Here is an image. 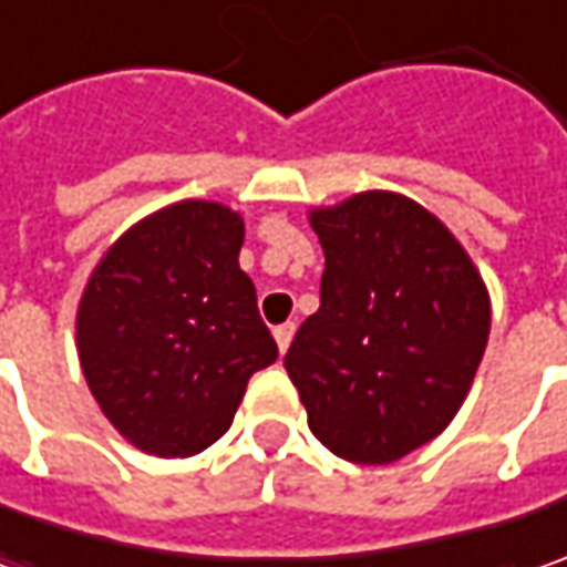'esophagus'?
Listing matches in <instances>:
<instances>
[{
    "mask_svg": "<svg viewBox=\"0 0 567 567\" xmlns=\"http://www.w3.org/2000/svg\"><path fill=\"white\" fill-rule=\"evenodd\" d=\"M293 334H296L293 321H287V324H277V328H274V340H277L280 353H287V350H290V343H293Z\"/></svg>",
    "mask_w": 567,
    "mask_h": 567,
    "instance_id": "esophagus-1",
    "label": "esophagus"
}]
</instances>
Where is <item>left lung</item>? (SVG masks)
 I'll use <instances>...</instances> for the list:
<instances>
[{"mask_svg": "<svg viewBox=\"0 0 567 567\" xmlns=\"http://www.w3.org/2000/svg\"><path fill=\"white\" fill-rule=\"evenodd\" d=\"M321 306L284 357L309 429L353 464L432 442L467 398L489 340V293L470 255L416 202L362 192L312 214Z\"/></svg>", "mask_w": 567, "mask_h": 567, "instance_id": "left-lung-1", "label": "left lung"}]
</instances>
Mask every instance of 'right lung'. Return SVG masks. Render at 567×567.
Returning <instances> with one entry per match:
<instances>
[{
	"label": "right lung",
	"mask_w": 567,
	"mask_h": 567,
	"mask_svg": "<svg viewBox=\"0 0 567 567\" xmlns=\"http://www.w3.org/2000/svg\"><path fill=\"white\" fill-rule=\"evenodd\" d=\"M239 249V214L179 202L128 229L81 296L87 388L147 454L192 457L214 445L251 375L277 360Z\"/></svg>",
	"instance_id": "1"
}]
</instances>
